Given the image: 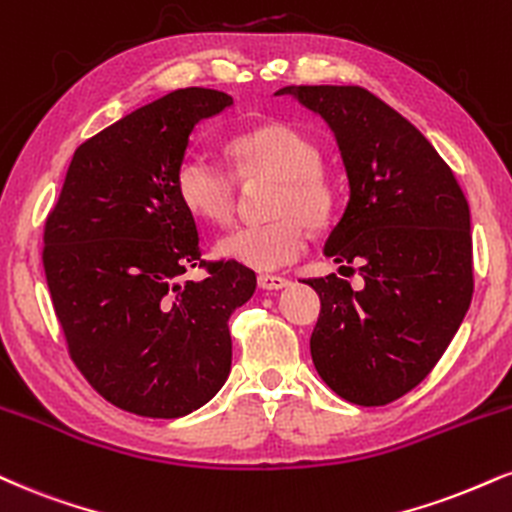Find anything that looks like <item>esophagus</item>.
Returning a JSON list of instances; mask_svg holds the SVG:
<instances>
[{"label": "esophagus", "mask_w": 512, "mask_h": 512, "mask_svg": "<svg viewBox=\"0 0 512 512\" xmlns=\"http://www.w3.org/2000/svg\"><path fill=\"white\" fill-rule=\"evenodd\" d=\"M257 286H260L262 291H279V288L288 286V279L276 274H260L257 276Z\"/></svg>", "instance_id": "obj_1"}]
</instances>
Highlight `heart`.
Here are the masks:
<instances>
[{
	"label": "heart",
	"mask_w": 512,
	"mask_h": 512,
	"mask_svg": "<svg viewBox=\"0 0 512 512\" xmlns=\"http://www.w3.org/2000/svg\"><path fill=\"white\" fill-rule=\"evenodd\" d=\"M233 174L209 157L188 155L176 169V193L195 217L229 224L238 207V181H274L264 224L238 226L219 238L226 260L269 272L291 264L307 248V226L322 229L334 217L336 188L319 169V147L286 123H264L229 143Z\"/></svg>",
	"instance_id": "obj_1"
}]
</instances>
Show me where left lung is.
Listing matches in <instances>:
<instances>
[{
  "label": "left lung",
  "instance_id": "1",
  "mask_svg": "<svg viewBox=\"0 0 512 512\" xmlns=\"http://www.w3.org/2000/svg\"><path fill=\"white\" fill-rule=\"evenodd\" d=\"M336 135L350 200L324 252L341 274L305 279L322 312L310 350L319 377L355 405H386L436 367L470 307V207L451 166L396 109L360 85H288Z\"/></svg>",
  "mask_w": 512,
  "mask_h": 512
}]
</instances>
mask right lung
Here are the masks:
<instances>
[{
    "label": "right lung",
    "mask_w": 512,
    "mask_h": 512,
    "mask_svg": "<svg viewBox=\"0 0 512 512\" xmlns=\"http://www.w3.org/2000/svg\"><path fill=\"white\" fill-rule=\"evenodd\" d=\"M174 90L78 147L45 221L42 264L73 365L116 408L174 420L205 405L231 369L229 317L255 272L202 260L176 169L197 121L231 107ZM188 266L208 279L177 281Z\"/></svg>",
    "instance_id": "obj_1"
}]
</instances>
